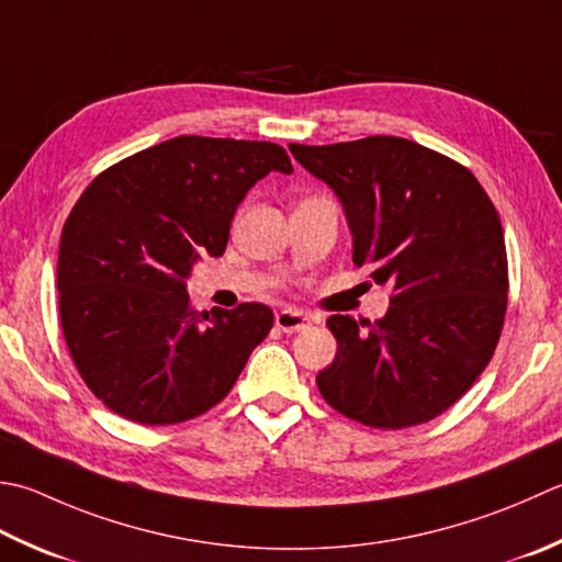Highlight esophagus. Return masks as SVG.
<instances>
[{
	"label": "esophagus",
	"mask_w": 562,
	"mask_h": 562,
	"mask_svg": "<svg viewBox=\"0 0 562 562\" xmlns=\"http://www.w3.org/2000/svg\"><path fill=\"white\" fill-rule=\"evenodd\" d=\"M310 324H312L310 316L302 314L300 310H282V312L274 314V326H278L280 331H284V334H296Z\"/></svg>",
	"instance_id": "1"
}]
</instances>
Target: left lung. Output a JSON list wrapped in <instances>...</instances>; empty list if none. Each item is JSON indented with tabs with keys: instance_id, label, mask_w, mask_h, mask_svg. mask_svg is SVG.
<instances>
[{
	"instance_id": "obj_1",
	"label": "left lung",
	"mask_w": 562,
	"mask_h": 562,
	"mask_svg": "<svg viewBox=\"0 0 562 562\" xmlns=\"http://www.w3.org/2000/svg\"><path fill=\"white\" fill-rule=\"evenodd\" d=\"M290 150L344 204L356 266L392 290L375 324L328 316L338 350L318 392L372 428L436 419L487 368L502 334L509 270L497 209L468 168L406 138Z\"/></svg>"
}]
</instances>
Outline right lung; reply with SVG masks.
Listing matches in <instances>:
<instances>
[{
  "mask_svg": "<svg viewBox=\"0 0 562 562\" xmlns=\"http://www.w3.org/2000/svg\"><path fill=\"white\" fill-rule=\"evenodd\" d=\"M292 162L278 143L178 136L104 170L63 226L58 306L87 387L128 422L212 409L272 328L266 304L196 312L184 280L218 258L238 204Z\"/></svg>",
  "mask_w": 562,
  "mask_h": 562,
  "instance_id": "obj_1",
  "label": "right lung"
}]
</instances>
